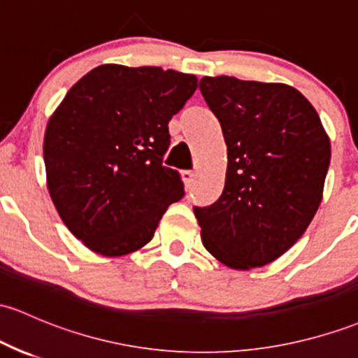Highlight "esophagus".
Listing matches in <instances>:
<instances>
[{
    "label": "esophagus",
    "instance_id": "34e87169",
    "mask_svg": "<svg viewBox=\"0 0 358 358\" xmlns=\"http://www.w3.org/2000/svg\"><path fill=\"white\" fill-rule=\"evenodd\" d=\"M180 175H182L183 183H185L187 187H190L192 183H194V178H195V173H194V171H190V170H183L182 173H180Z\"/></svg>",
    "mask_w": 358,
    "mask_h": 358
}]
</instances>
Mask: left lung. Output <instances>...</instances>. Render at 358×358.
Here are the masks:
<instances>
[{"instance_id":"left-lung-1","label":"left lung","mask_w":358,"mask_h":358,"mask_svg":"<svg viewBox=\"0 0 358 358\" xmlns=\"http://www.w3.org/2000/svg\"><path fill=\"white\" fill-rule=\"evenodd\" d=\"M200 92L227 148L221 197L195 207L202 245L222 265L251 270L277 260L311 224L331 144L294 86L203 76Z\"/></svg>"}]
</instances>
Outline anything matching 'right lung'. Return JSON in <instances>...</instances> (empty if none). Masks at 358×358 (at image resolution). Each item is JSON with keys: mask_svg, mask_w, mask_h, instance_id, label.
Returning <instances> with one entry per match:
<instances>
[{"mask_svg": "<svg viewBox=\"0 0 358 358\" xmlns=\"http://www.w3.org/2000/svg\"><path fill=\"white\" fill-rule=\"evenodd\" d=\"M197 76L101 64L71 86L45 127L49 195L62 222L103 257L146 246L173 202L178 171L161 164L168 122L197 90Z\"/></svg>", "mask_w": 358, "mask_h": 358, "instance_id": "add662e5", "label": "right lung"}]
</instances>
